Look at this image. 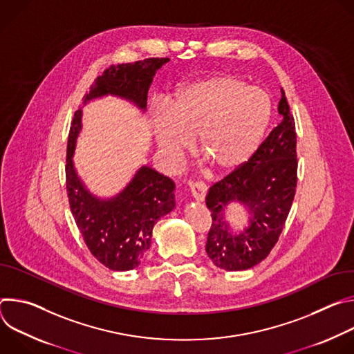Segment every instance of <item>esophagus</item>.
<instances>
[{"mask_svg": "<svg viewBox=\"0 0 354 354\" xmlns=\"http://www.w3.org/2000/svg\"><path fill=\"white\" fill-rule=\"evenodd\" d=\"M190 193L194 200L197 201H203L207 193V186L205 183H193L190 185Z\"/></svg>", "mask_w": 354, "mask_h": 354, "instance_id": "1", "label": "esophagus"}]
</instances>
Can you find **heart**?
<instances>
[{
	"label": "heart",
	"instance_id": "obj_1",
	"mask_svg": "<svg viewBox=\"0 0 354 354\" xmlns=\"http://www.w3.org/2000/svg\"><path fill=\"white\" fill-rule=\"evenodd\" d=\"M270 116V100L262 91L221 74L183 86L154 120L153 133L168 162L182 158L196 140L197 154L216 174L228 175L257 153Z\"/></svg>",
	"mask_w": 354,
	"mask_h": 354
}]
</instances>
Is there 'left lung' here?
Masks as SVG:
<instances>
[{
  "label": "left lung",
  "mask_w": 354,
  "mask_h": 354,
  "mask_svg": "<svg viewBox=\"0 0 354 354\" xmlns=\"http://www.w3.org/2000/svg\"><path fill=\"white\" fill-rule=\"evenodd\" d=\"M281 122L259 145L257 153L206 196L212 212L206 252L213 263L228 272L246 270L261 263L276 245L291 209L297 186V134L286 93L277 106ZM248 214L243 230L226 220L231 204Z\"/></svg>",
  "instance_id": "1"
}]
</instances>
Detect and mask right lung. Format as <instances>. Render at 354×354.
I'll use <instances>...</instances> for the list:
<instances>
[{
  "instance_id": "1",
  "label": "right lung",
  "mask_w": 354,
  "mask_h": 354,
  "mask_svg": "<svg viewBox=\"0 0 354 354\" xmlns=\"http://www.w3.org/2000/svg\"><path fill=\"white\" fill-rule=\"evenodd\" d=\"M169 59L112 66L97 77L84 96L92 100L115 96L147 111V95L157 71ZM82 130V108L71 122L67 142V194L75 224L91 254L108 269L127 272L137 268L151 245L157 221L175 209V183L156 169L141 165L129 183L115 196L93 194L74 164L77 138Z\"/></svg>"
}]
</instances>
